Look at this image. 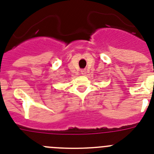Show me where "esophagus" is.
I'll return each mask as SVG.
<instances>
[{
    "instance_id": "obj_1",
    "label": "esophagus",
    "mask_w": 154,
    "mask_h": 154,
    "mask_svg": "<svg viewBox=\"0 0 154 154\" xmlns=\"http://www.w3.org/2000/svg\"><path fill=\"white\" fill-rule=\"evenodd\" d=\"M81 72V74H83V75H85V73H86V70H85V69H82Z\"/></svg>"
}]
</instances>
